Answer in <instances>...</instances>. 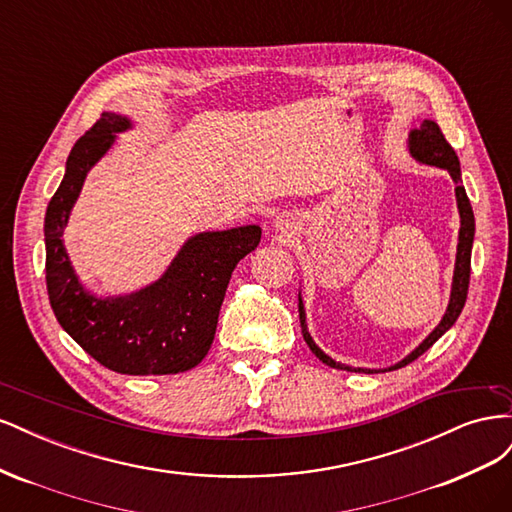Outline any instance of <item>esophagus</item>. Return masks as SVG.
Segmentation results:
<instances>
[{
  "label": "esophagus",
  "instance_id": "34e87169",
  "mask_svg": "<svg viewBox=\"0 0 512 512\" xmlns=\"http://www.w3.org/2000/svg\"><path fill=\"white\" fill-rule=\"evenodd\" d=\"M286 228H288V222H286V220H282V218H277V220H275V230H282V232H286Z\"/></svg>",
  "mask_w": 512,
  "mask_h": 512
}]
</instances>
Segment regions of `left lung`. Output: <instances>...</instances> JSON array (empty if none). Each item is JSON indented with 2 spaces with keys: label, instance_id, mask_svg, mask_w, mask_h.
Instances as JSON below:
<instances>
[{
  "label": "left lung",
  "instance_id": "obj_1",
  "mask_svg": "<svg viewBox=\"0 0 512 512\" xmlns=\"http://www.w3.org/2000/svg\"><path fill=\"white\" fill-rule=\"evenodd\" d=\"M408 151L410 156L427 166H438L442 170H448V175L455 181V198H457V209H459V237H457V256H455V271H453V284H451V299H448L446 312L440 320V324L433 329L421 344H418L408 356H404L399 363L386 367V369H365V367H352L346 363H339L327 352H322L316 342L312 339L307 331V320H305V307H303V299L299 292V318H301V331H303V339L307 342L309 350H312L318 359L335 369H346V371H359V374H380V371H391V369H399L408 363H412L414 359H418L425 350H429L438 339L453 327L455 320L459 318L463 305H466V297H468V284H470V260H472V243H474V213H472V205L468 200L466 188L461 183V168H459V158L455 149L448 145V141L444 138L442 130L436 121L431 119H423L421 126L410 130L408 134Z\"/></svg>",
  "mask_w": 512,
  "mask_h": 512
}]
</instances>
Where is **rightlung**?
I'll list each match as a JSON object with an SVG mask.
<instances>
[{
    "mask_svg": "<svg viewBox=\"0 0 512 512\" xmlns=\"http://www.w3.org/2000/svg\"><path fill=\"white\" fill-rule=\"evenodd\" d=\"M134 123L102 113L72 147L66 175L44 218L46 290L57 322L89 356L117 374H181L205 359L220 307L239 260L256 250L260 226L196 232L168 269L128 294H94L83 286L64 247V228L85 177Z\"/></svg>",
    "mask_w": 512,
    "mask_h": 512,
    "instance_id": "1",
    "label": "right lung"
}]
</instances>
